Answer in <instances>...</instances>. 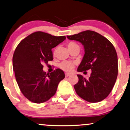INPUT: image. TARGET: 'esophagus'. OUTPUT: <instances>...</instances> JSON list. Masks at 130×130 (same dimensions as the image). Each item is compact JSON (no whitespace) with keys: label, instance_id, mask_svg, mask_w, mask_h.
Here are the masks:
<instances>
[{"label":"esophagus","instance_id":"esophagus-1","mask_svg":"<svg viewBox=\"0 0 130 130\" xmlns=\"http://www.w3.org/2000/svg\"><path fill=\"white\" fill-rule=\"evenodd\" d=\"M70 76V74H69V73H66L65 74V76L66 77H68V76Z\"/></svg>","mask_w":130,"mask_h":130}]
</instances>
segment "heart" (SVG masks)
I'll list each match as a JSON object with an SVG mask.
<instances>
[{"label": "heart", "mask_w": 130, "mask_h": 130, "mask_svg": "<svg viewBox=\"0 0 130 130\" xmlns=\"http://www.w3.org/2000/svg\"><path fill=\"white\" fill-rule=\"evenodd\" d=\"M77 45L76 43L75 42H70L68 43L67 44V47H68L69 50H70V49L73 48L74 46H76ZM57 51V48L55 49L54 51V54H55ZM75 67V64L74 63H72V62L70 61H63L62 63H61L59 64V67L63 70V71H64L66 72H67V73H70L73 70L74 68Z\"/></svg>", "instance_id": "heart-1"}]
</instances>
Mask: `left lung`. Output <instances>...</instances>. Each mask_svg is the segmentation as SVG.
I'll return each instance as SVG.
<instances>
[{
    "label": "left lung",
    "mask_w": 130,
    "mask_h": 130,
    "mask_svg": "<svg viewBox=\"0 0 130 130\" xmlns=\"http://www.w3.org/2000/svg\"><path fill=\"white\" fill-rule=\"evenodd\" d=\"M67 37L84 45L85 54L77 72L91 70L88 79L77 75L79 81L74 86L76 92L88 102H101L112 91L117 78L118 66L115 48L107 39L91 30Z\"/></svg>",
    "instance_id": "8db88e82"
}]
</instances>
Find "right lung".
Wrapping results in <instances>:
<instances>
[{
    "label": "right lung",
    "mask_w": 130,
    "mask_h": 130,
    "mask_svg": "<svg viewBox=\"0 0 130 130\" xmlns=\"http://www.w3.org/2000/svg\"><path fill=\"white\" fill-rule=\"evenodd\" d=\"M66 38L36 31L17 46L12 58L13 70L20 91L30 102L42 103L48 101L54 95L59 82L65 77L60 69L46 74L43 64L53 60L52 49Z\"/></svg>",
    "instance_id": "add662e5"
}]
</instances>
